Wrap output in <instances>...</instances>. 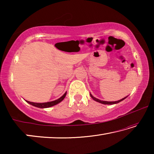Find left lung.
Instances as JSON below:
<instances>
[{
	"mask_svg": "<svg viewBox=\"0 0 154 154\" xmlns=\"http://www.w3.org/2000/svg\"><path fill=\"white\" fill-rule=\"evenodd\" d=\"M90 96L92 97V98L94 100H95V101H96V102H98L100 103L104 104V105H113V104H117V103H118L119 102H121V101H122L123 100H124V99L127 97V96H126V97H124V98H122V99H121V100H119L118 101H113H113H111V102H109V101H103V100H99V99L94 97V96L92 94H90Z\"/></svg>",
	"mask_w": 154,
	"mask_h": 154,
	"instance_id": "left-lung-1",
	"label": "left lung"
}]
</instances>
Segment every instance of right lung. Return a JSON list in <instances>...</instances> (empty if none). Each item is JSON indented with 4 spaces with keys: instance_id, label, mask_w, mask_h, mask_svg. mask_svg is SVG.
Instances as JSON below:
<instances>
[{
    "instance_id": "obj_1",
    "label": "right lung",
    "mask_w": 154,
    "mask_h": 154,
    "mask_svg": "<svg viewBox=\"0 0 154 154\" xmlns=\"http://www.w3.org/2000/svg\"><path fill=\"white\" fill-rule=\"evenodd\" d=\"M66 95V92H65L63 96H62L60 98L57 99V100H56L51 101V102H48V103H37L30 102V101H28V100H26V101L28 103H29V104H30V105H32V106H36V107H38V108H48V107H50V106L56 105H57V104H58L59 103H60L61 101L63 100V99L65 98Z\"/></svg>"
}]
</instances>
